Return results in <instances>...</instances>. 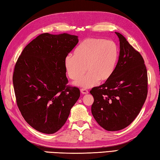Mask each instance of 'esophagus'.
<instances>
[{
    "label": "esophagus",
    "instance_id": "1",
    "mask_svg": "<svg viewBox=\"0 0 160 160\" xmlns=\"http://www.w3.org/2000/svg\"><path fill=\"white\" fill-rule=\"evenodd\" d=\"M81 93L82 94H88V91L86 89H84V88H82V89H81Z\"/></svg>",
    "mask_w": 160,
    "mask_h": 160
}]
</instances>
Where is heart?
<instances>
[{
	"instance_id": "heart-1",
	"label": "heart",
	"mask_w": 160,
	"mask_h": 160,
	"mask_svg": "<svg viewBox=\"0 0 160 160\" xmlns=\"http://www.w3.org/2000/svg\"><path fill=\"white\" fill-rule=\"evenodd\" d=\"M119 59V48L113 41L102 38H88L82 41L74 50V55L64 58L65 70L70 78L78 80L85 72L88 73L75 83L76 86L88 88L99 80L106 82L116 70Z\"/></svg>"
}]
</instances>
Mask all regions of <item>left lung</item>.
<instances>
[{
    "label": "left lung",
    "mask_w": 160,
    "mask_h": 160,
    "mask_svg": "<svg viewBox=\"0 0 160 160\" xmlns=\"http://www.w3.org/2000/svg\"><path fill=\"white\" fill-rule=\"evenodd\" d=\"M116 34L120 42L116 70L103 84L90 91L94 98L93 116L108 131L122 130L131 123L148 95V72L142 57L123 35Z\"/></svg>",
    "instance_id": "obj_1"
}]
</instances>
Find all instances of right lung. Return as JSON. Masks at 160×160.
I'll return each instance as SVG.
<instances>
[{
  "label": "right lung",
  "mask_w": 160,
  "mask_h": 160,
  "mask_svg": "<svg viewBox=\"0 0 160 160\" xmlns=\"http://www.w3.org/2000/svg\"><path fill=\"white\" fill-rule=\"evenodd\" d=\"M78 42V36L43 33L23 49L12 82L17 105L25 121L40 132L52 134L66 122L80 96L66 86L64 58Z\"/></svg>",
  "instance_id": "add662e5"
}]
</instances>
